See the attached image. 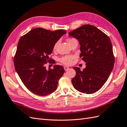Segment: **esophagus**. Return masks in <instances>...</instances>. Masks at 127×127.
Listing matches in <instances>:
<instances>
[{"label": "esophagus", "mask_w": 127, "mask_h": 127, "mask_svg": "<svg viewBox=\"0 0 127 127\" xmlns=\"http://www.w3.org/2000/svg\"><path fill=\"white\" fill-rule=\"evenodd\" d=\"M64 69L65 71H68L69 69V68L67 66H64Z\"/></svg>", "instance_id": "1"}]
</instances>
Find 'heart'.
Returning <instances> with one entry per match:
<instances>
[{
    "label": "heart",
    "instance_id": "heart-1",
    "mask_svg": "<svg viewBox=\"0 0 127 127\" xmlns=\"http://www.w3.org/2000/svg\"><path fill=\"white\" fill-rule=\"evenodd\" d=\"M67 42L68 43L69 45L71 46L72 44H74L76 42H77V41L74 37H69L67 39ZM58 42H56V43L53 45V50L55 51L56 48L57 47ZM74 59V57L73 56H65L61 57L59 59V61L62 64L66 65H70L72 64V60Z\"/></svg>",
    "mask_w": 127,
    "mask_h": 127
}]
</instances>
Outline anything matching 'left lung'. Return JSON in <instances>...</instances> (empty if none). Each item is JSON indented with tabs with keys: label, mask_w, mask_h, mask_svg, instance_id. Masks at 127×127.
Masks as SVG:
<instances>
[{
	"label": "left lung",
	"mask_w": 127,
	"mask_h": 127,
	"mask_svg": "<svg viewBox=\"0 0 127 127\" xmlns=\"http://www.w3.org/2000/svg\"><path fill=\"white\" fill-rule=\"evenodd\" d=\"M80 45V57L86 63L81 71L74 67L76 74L71 80L76 90L92 94L104 85L112 71L114 64L112 43L109 36L91 25H84L69 33Z\"/></svg>",
	"instance_id": "left-lung-1"
}]
</instances>
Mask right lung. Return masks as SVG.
Wrapping results in <instances>:
<instances>
[{
    "label": "right lung",
    "mask_w": 127,
    "mask_h": 127,
    "mask_svg": "<svg viewBox=\"0 0 127 127\" xmlns=\"http://www.w3.org/2000/svg\"><path fill=\"white\" fill-rule=\"evenodd\" d=\"M66 31L58 30L51 31L35 28L22 36L18 41L14 58L15 70L22 82L32 93L40 96L51 94L57 90L59 79L64 70L60 65L46 69L45 64L50 62L49 55L53 45Z\"/></svg>",
    "instance_id": "obj_1"
}]
</instances>
